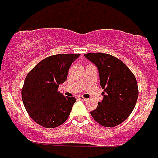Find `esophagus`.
Returning <instances> with one entry per match:
<instances>
[{
	"instance_id": "1",
	"label": "esophagus",
	"mask_w": 158,
	"mask_h": 158,
	"mask_svg": "<svg viewBox=\"0 0 158 158\" xmlns=\"http://www.w3.org/2000/svg\"><path fill=\"white\" fill-rule=\"evenodd\" d=\"M79 99H80V100H82V101H87V99H85V98L82 97V96H79Z\"/></svg>"
}]
</instances>
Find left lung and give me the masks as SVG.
Returning <instances> with one entry per match:
<instances>
[{
  "label": "left lung",
  "mask_w": 158,
  "mask_h": 158,
  "mask_svg": "<svg viewBox=\"0 0 158 158\" xmlns=\"http://www.w3.org/2000/svg\"><path fill=\"white\" fill-rule=\"evenodd\" d=\"M99 70L103 99L90 112L100 125L113 127L131 115L138 98L137 79L127 66L117 58L105 53L84 55Z\"/></svg>",
  "instance_id": "1"
}]
</instances>
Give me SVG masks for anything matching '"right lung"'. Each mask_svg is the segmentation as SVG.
Masks as SVG:
<instances>
[{
    "mask_svg": "<svg viewBox=\"0 0 158 158\" xmlns=\"http://www.w3.org/2000/svg\"><path fill=\"white\" fill-rule=\"evenodd\" d=\"M80 54H59L41 61L28 73L21 90L23 103L32 120L45 128L62 125L68 119L73 96L58 92L67 79L72 63Z\"/></svg>",
    "mask_w": 158,
    "mask_h": 158,
    "instance_id": "right-lung-1",
    "label": "right lung"
}]
</instances>
